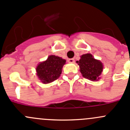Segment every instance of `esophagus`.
Masks as SVG:
<instances>
[{
    "label": "esophagus",
    "instance_id": "esophagus-1",
    "mask_svg": "<svg viewBox=\"0 0 130 130\" xmlns=\"http://www.w3.org/2000/svg\"><path fill=\"white\" fill-rule=\"evenodd\" d=\"M68 61H69V62H70V63H74V61H75V60H74V58H70V59H69V60H68Z\"/></svg>",
    "mask_w": 130,
    "mask_h": 130
}]
</instances>
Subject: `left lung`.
<instances>
[{
	"label": "left lung",
	"instance_id": "1",
	"mask_svg": "<svg viewBox=\"0 0 130 130\" xmlns=\"http://www.w3.org/2000/svg\"><path fill=\"white\" fill-rule=\"evenodd\" d=\"M80 67L83 76L91 80H98L103 70V65L99 60H95L91 54L82 55L79 61H77Z\"/></svg>",
	"mask_w": 130,
	"mask_h": 130
}]
</instances>
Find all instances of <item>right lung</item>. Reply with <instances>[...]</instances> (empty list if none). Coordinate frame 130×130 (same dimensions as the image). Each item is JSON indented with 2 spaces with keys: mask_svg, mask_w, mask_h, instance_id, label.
Masks as SVG:
<instances>
[{
  "mask_svg": "<svg viewBox=\"0 0 130 130\" xmlns=\"http://www.w3.org/2000/svg\"><path fill=\"white\" fill-rule=\"evenodd\" d=\"M66 60L61 58L51 55L47 60L40 63L37 67V75L44 84L56 80L61 74V69Z\"/></svg>",
  "mask_w": 130,
  "mask_h": 130,
  "instance_id": "obj_1",
  "label": "right lung"
}]
</instances>
